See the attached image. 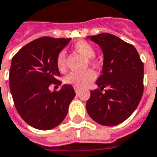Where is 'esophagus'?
Instances as JSON below:
<instances>
[{"instance_id": "1", "label": "esophagus", "mask_w": 157, "mask_h": 157, "mask_svg": "<svg viewBox=\"0 0 157 157\" xmlns=\"http://www.w3.org/2000/svg\"><path fill=\"white\" fill-rule=\"evenodd\" d=\"M74 90H75V92H76V93H78V92L80 91V89H79V88H76V87H74Z\"/></svg>"}]
</instances>
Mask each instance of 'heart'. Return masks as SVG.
Segmentation results:
<instances>
[{"label":"heart","instance_id":"obj_1","mask_svg":"<svg viewBox=\"0 0 157 157\" xmlns=\"http://www.w3.org/2000/svg\"><path fill=\"white\" fill-rule=\"evenodd\" d=\"M74 49L86 57L88 64L96 65L98 60L96 59L95 55V49L94 47L86 40H78L73 44ZM56 65L58 69L60 72H63L66 70V53L64 50L60 51L56 59ZM96 78V73L92 69H88L83 72H71L65 78L64 81L65 83L72 85L76 88H83L88 86L94 79Z\"/></svg>","mask_w":157,"mask_h":157}]
</instances>
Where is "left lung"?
Segmentation results:
<instances>
[{
	"instance_id": "left-lung-1",
	"label": "left lung",
	"mask_w": 157,
	"mask_h": 157,
	"mask_svg": "<svg viewBox=\"0 0 157 157\" xmlns=\"http://www.w3.org/2000/svg\"><path fill=\"white\" fill-rule=\"evenodd\" d=\"M104 54L102 74L97 79L99 88L90 91L86 104L89 117L97 123L117 126L133 114L144 92V63L136 48L109 34L90 36ZM105 87V93L101 91Z\"/></svg>"
}]
</instances>
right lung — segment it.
I'll return each instance as SVG.
<instances>
[{"label": "right lung", "instance_id": "obj_1", "mask_svg": "<svg viewBox=\"0 0 157 157\" xmlns=\"http://www.w3.org/2000/svg\"><path fill=\"white\" fill-rule=\"evenodd\" d=\"M70 40L39 38L22 47L11 59L9 81L12 99L19 115L32 128L49 130L67 116L76 95L73 87L65 84L58 91L49 88L61 84L56 59Z\"/></svg>", "mask_w": 157, "mask_h": 157}]
</instances>
